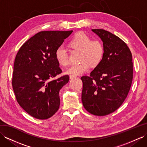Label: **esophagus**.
I'll return each instance as SVG.
<instances>
[{
  "label": "esophagus",
  "instance_id": "1",
  "mask_svg": "<svg viewBox=\"0 0 147 147\" xmlns=\"http://www.w3.org/2000/svg\"><path fill=\"white\" fill-rule=\"evenodd\" d=\"M76 76H75V75H70V76H69L70 79H73V78H76Z\"/></svg>",
  "mask_w": 147,
  "mask_h": 147
}]
</instances>
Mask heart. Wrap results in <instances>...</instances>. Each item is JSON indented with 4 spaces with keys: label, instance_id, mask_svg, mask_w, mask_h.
<instances>
[{
    "label": "heart",
    "instance_id": "obj_1",
    "mask_svg": "<svg viewBox=\"0 0 147 147\" xmlns=\"http://www.w3.org/2000/svg\"><path fill=\"white\" fill-rule=\"evenodd\" d=\"M69 47L74 50L80 51V63L71 66L66 71L71 75H78L88 71L90 65L92 67L98 66L104 56L105 48L103 43L97 40H92L84 33L79 32L74 35L69 42ZM56 60L60 66L65 67L69 65V55L66 49L59 47L55 51Z\"/></svg>",
    "mask_w": 147,
    "mask_h": 147
}]
</instances>
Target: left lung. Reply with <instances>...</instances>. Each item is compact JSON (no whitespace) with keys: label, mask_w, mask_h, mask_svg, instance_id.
Here are the masks:
<instances>
[{"label":"left lung","mask_w":147,"mask_h":147,"mask_svg":"<svg viewBox=\"0 0 147 147\" xmlns=\"http://www.w3.org/2000/svg\"><path fill=\"white\" fill-rule=\"evenodd\" d=\"M105 48L104 58L82 81L81 100L91 114L106 115L115 111L128 95L133 79L132 55L119 37L103 29H92Z\"/></svg>","instance_id":"1"}]
</instances>
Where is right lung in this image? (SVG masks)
<instances>
[{
    "instance_id": "obj_1",
    "label": "right lung",
    "mask_w": 147,
    "mask_h": 147,
    "mask_svg": "<svg viewBox=\"0 0 147 147\" xmlns=\"http://www.w3.org/2000/svg\"><path fill=\"white\" fill-rule=\"evenodd\" d=\"M72 32H38L23 44L16 55L12 81L15 95L23 109L36 119L50 118L59 107V90L69 77L51 80L62 73L55 53Z\"/></svg>"
}]
</instances>
